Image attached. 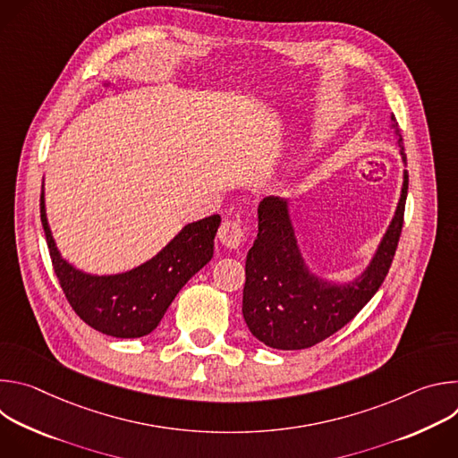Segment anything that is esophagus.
<instances>
[{
    "label": "esophagus",
    "instance_id": "esophagus-1",
    "mask_svg": "<svg viewBox=\"0 0 458 458\" xmlns=\"http://www.w3.org/2000/svg\"><path fill=\"white\" fill-rule=\"evenodd\" d=\"M219 241L226 246V248H237L242 242L244 237V230L239 223L235 221H225L217 232Z\"/></svg>",
    "mask_w": 458,
    "mask_h": 458
}]
</instances>
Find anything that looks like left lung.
<instances>
[{
	"label": "left lung",
	"mask_w": 458,
	"mask_h": 458,
	"mask_svg": "<svg viewBox=\"0 0 458 458\" xmlns=\"http://www.w3.org/2000/svg\"><path fill=\"white\" fill-rule=\"evenodd\" d=\"M391 128L403 161L406 154L395 115ZM401 199L366 270L348 283H332L310 270L301 253L288 199L268 195L259 203V232L246 255L242 317L251 335L276 350H304L346 326L377 293L394 260L404 223L408 172Z\"/></svg>",
	"instance_id": "1"
}]
</instances>
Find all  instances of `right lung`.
Wrapping results in <instances>:
<instances>
[{
	"label": "right lung",
	"mask_w": 458,
	"mask_h": 458,
	"mask_svg": "<svg viewBox=\"0 0 458 458\" xmlns=\"http://www.w3.org/2000/svg\"><path fill=\"white\" fill-rule=\"evenodd\" d=\"M39 207L52 267L64 297L94 330L117 339H138L157 328L179 290L214 257L221 225L217 214L188 223L147 263L115 276H92L61 257L47 221L43 190Z\"/></svg>",
	"instance_id": "1"
}]
</instances>
